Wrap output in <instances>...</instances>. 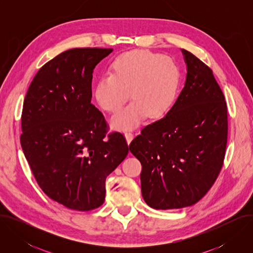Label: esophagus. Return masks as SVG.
Instances as JSON below:
<instances>
[{"label":"esophagus","mask_w":253,"mask_h":253,"mask_svg":"<svg viewBox=\"0 0 253 253\" xmlns=\"http://www.w3.org/2000/svg\"><path fill=\"white\" fill-rule=\"evenodd\" d=\"M125 137H126L127 143L130 144V142H131V141L133 140V138H134V134H133V132L128 131V132H125Z\"/></svg>","instance_id":"esophagus-1"}]
</instances>
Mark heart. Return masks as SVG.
Masks as SVG:
<instances>
[{
	"label": "heart",
	"mask_w": 253,
	"mask_h": 253,
	"mask_svg": "<svg viewBox=\"0 0 253 253\" xmlns=\"http://www.w3.org/2000/svg\"><path fill=\"white\" fill-rule=\"evenodd\" d=\"M110 74L98 80L94 98L102 109L116 112L129 98L133 101L113 118L112 125L129 129L149 115L164 116L171 108L179 87L180 72L169 57L146 50L118 55L110 64Z\"/></svg>",
	"instance_id": "1"
}]
</instances>
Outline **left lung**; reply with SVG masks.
Returning a JSON list of instances; mask_svg holds the SVG:
<instances>
[{
	"instance_id": "left-lung-1",
	"label": "left lung",
	"mask_w": 253,
	"mask_h": 253,
	"mask_svg": "<svg viewBox=\"0 0 253 253\" xmlns=\"http://www.w3.org/2000/svg\"><path fill=\"white\" fill-rule=\"evenodd\" d=\"M185 86L162 119L144 127L130 143L140 161L141 191L154 209H179L198 202L223 165L227 105L212 70L182 49Z\"/></svg>"
}]
</instances>
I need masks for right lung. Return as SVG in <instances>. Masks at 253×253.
<instances>
[{
  "label": "right lung",
  "instance_id": "1",
  "mask_svg": "<svg viewBox=\"0 0 253 253\" xmlns=\"http://www.w3.org/2000/svg\"><path fill=\"white\" fill-rule=\"evenodd\" d=\"M113 49L76 48L47 62L26 94L20 141L36 181L67 208L89 211L105 200L107 176L126 158L123 134H107L91 103L96 65Z\"/></svg>",
  "mask_w": 253,
  "mask_h": 253
}]
</instances>
